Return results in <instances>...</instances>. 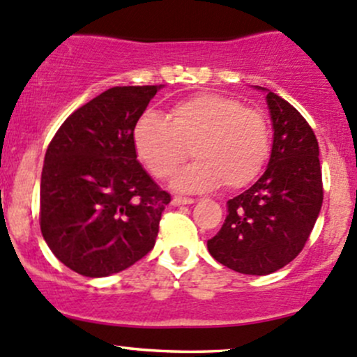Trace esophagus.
Returning a JSON list of instances; mask_svg holds the SVG:
<instances>
[{
    "label": "esophagus",
    "mask_w": 357,
    "mask_h": 357,
    "mask_svg": "<svg viewBox=\"0 0 357 357\" xmlns=\"http://www.w3.org/2000/svg\"><path fill=\"white\" fill-rule=\"evenodd\" d=\"M193 198H186V197H174L172 198V205H176V207H178V205H190V204H193Z\"/></svg>",
    "instance_id": "obj_1"
}]
</instances>
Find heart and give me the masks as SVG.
I'll return each mask as SVG.
<instances>
[{"mask_svg":"<svg viewBox=\"0 0 357 357\" xmlns=\"http://www.w3.org/2000/svg\"><path fill=\"white\" fill-rule=\"evenodd\" d=\"M133 144L155 178L167 179L191 155L197 159L174 188L238 190L261 172L270 153V128L264 112L220 93H198L176 102L166 118L147 112L137 121Z\"/></svg>","mask_w":357,"mask_h":357,"instance_id":"b5f03b06","label":"heart"}]
</instances>
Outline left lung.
I'll list each match as a JSON object with an SVG mask.
<instances>
[{"label":"left lung","instance_id":"left-lung-1","mask_svg":"<svg viewBox=\"0 0 357 357\" xmlns=\"http://www.w3.org/2000/svg\"><path fill=\"white\" fill-rule=\"evenodd\" d=\"M267 92L273 130L268 166L251 188L227 202L220 231L207 241L213 258L246 275H268L305 248L324 204L320 150L306 119Z\"/></svg>","mask_w":357,"mask_h":357}]
</instances>
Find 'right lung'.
Segmentation results:
<instances>
[{"label": "right lung", "mask_w": 357, "mask_h": 357, "mask_svg": "<svg viewBox=\"0 0 357 357\" xmlns=\"http://www.w3.org/2000/svg\"><path fill=\"white\" fill-rule=\"evenodd\" d=\"M164 85L112 87L56 131L40 176V232L85 277L131 267L155 245L171 195L137 160L133 130Z\"/></svg>", "instance_id": "add662e5"}]
</instances>
